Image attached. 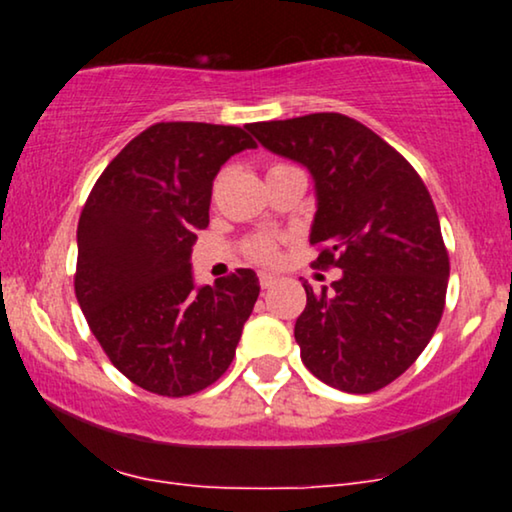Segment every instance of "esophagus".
<instances>
[{
  "instance_id": "obj_1",
  "label": "esophagus",
  "mask_w": 512,
  "mask_h": 512,
  "mask_svg": "<svg viewBox=\"0 0 512 512\" xmlns=\"http://www.w3.org/2000/svg\"><path fill=\"white\" fill-rule=\"evenodd\" d=\"M258 282H261L263 289H270V286L277 282V275H272V272H261V275H258Z\"/></svg>"
}]
</instances>
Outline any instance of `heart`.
<instances>
[{
  "label": "heart",
  "mask_w": 512,
  "mask_h": 512,
  "mask_svg": "<svg viewBox=\"0 0 512 512\" xmlns=\"http://www.w3.org/2000/svg\"><path fill=\"white\" fill-rule=\"evenodd\" d=\"M277 167H286V163H275L270 170H277ZM244 254L251 261L256 263H275L279 254V242L277 237L272 235H254L249 237L247 244H244Z\"/></svg>",
  "instance_id": "b5f03b06"
}]
</instances>
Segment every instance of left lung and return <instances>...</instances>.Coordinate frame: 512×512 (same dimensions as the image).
I'll use <instances>...</instances> for the list:
<instances>
[{
	"instance_id": "left-lung-1",
	"label": "left lung",
	"mask_w": 512,
	"mask_h": 512,
	"mask_svg": "<svg viewBox=\"0 0 512 512\" xmlns=\"http://www.w3.org/2000/svg\"><path fill=\"white\" fill-rule=\"evenodd\" d=\"M265 149L303 163L317 186L310 244L331 286H305L296 342L328 387L370 394L424 352L445 310L450 256L429 188L366 125L335 111L249 123Z\"/></svg>"
}]
</instances>
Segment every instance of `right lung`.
Segmentation results:
<instances>
[{
	"label": "right lung",
	"instance_id": "right-lung-1",
	"mask_svg": "<svg viewBox=\"0 0 512 512\" xmlns=\"http://www.w3.org/2000/svg\"><path fill=\"white\" fill-rule=\"evenodd\" d=\"M244 149L256 142L237 125L156 123L104 167L81 209L76 300L109 361L151 394L219 380L254 310V270L195 289L188 261L216 172Z\"/></svg>",
	"mask_w": 512,
	"mask_h": 512
}]
</instances>
